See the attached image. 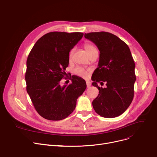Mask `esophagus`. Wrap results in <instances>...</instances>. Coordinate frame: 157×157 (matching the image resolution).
<instances>
[{
  "label": "esophagus",
  "instance_id": "esophagus-1",
  "mask_svg": "<svg viewBox=\"0 0 157 157\" xmlns=\"http://www.w3.org/2000/svg\"><path fill=\"white\" fill-rule=\"evenodd\" d=\"M86 84H87V87H89L90 86V85H91V83L89 81H86Z\"/></svg>",
  "mask_w": 157,
  "mask_h": 157
}]
</instances>
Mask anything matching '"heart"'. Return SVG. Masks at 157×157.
Listing matches in <instances>:
<instances>
[{
	"label": "heart",
	"instance_id": "1",
	"mask_svg": "<svg viewBox=\"0 0 157 157\" xmlns=\"http://www.w3.org/2000/svg\"><path fill=\"white\" fill-rule=\"evenodd\" d=\"M84 48H85L86 51L87 52V53L89 54V55L93 51L96 50V48L93 44H89V43H86L84 44ZM74 51H75V48H72L70 50V53H69V58H71L72 54H73V52H74ZM89 70H86L84 68H82L80 67H76L75 68H74V70H73V73H74V74H75L78 76H80L81 77H83V78H86L89 75Z\"/></svg>",
	"mask_w": 157,
	"mask_h": 157
}]
</instances>
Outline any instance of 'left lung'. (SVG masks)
I'll use <instances>...</instances> for the list:
<instances>
[{"label":"left lung","instance_id":"8db88e82","mask_svg":"<svg viewBox=\"0 0 157 157\" xmlns=\"http://www.w3.org/2000/svg\"><path fill=\"white\" fill-rule=\"evenodd\" d=\"M84 36L99 51L98 67L92 76V84L99 93L93 101V108L103 117H117L128 108L134 98L136 77L131 51L124 41L108 32H91ZM98 82H105L106 88H99Z\"/></svg>","mask_w":157,"mask_h":157}]
</instances>
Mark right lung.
Masks as SVG:
<instances>
[{
    "mask_svg": "<svg viewBox=\"0 0 157 157\" xmlns=\"http://www.w3.org/2000/svg\"><path fill=\"white\" fill-rule=\"evenodd\" d=\"M81 32H52L35 44L26 61V91L38 113L49 121H61L75 109L86 81L72 76L71 84L60 85L69 64V52L82 38Z\"/></svg>",
    "mask_w": 157,
    "mask_h": 157,
    "instance_id": "obj_1",
    "label": "right lung"
}]
</instances>
